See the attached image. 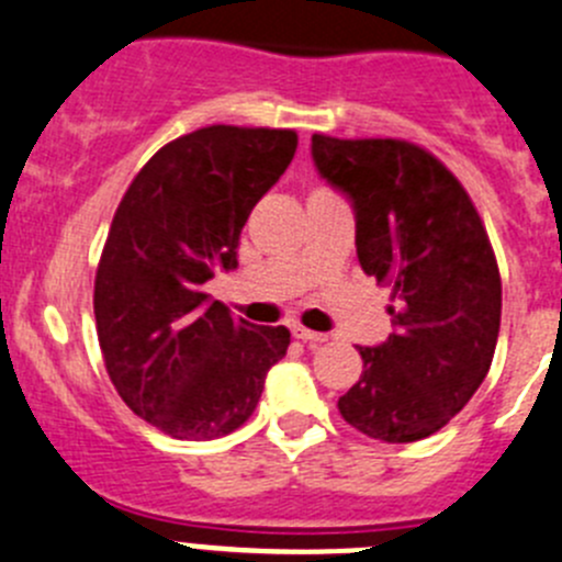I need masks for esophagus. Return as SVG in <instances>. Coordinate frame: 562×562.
Instances as JSON below:
<instances>
[{"mask_svg": "<svg viewBox=\"0 0 562 562\" xmlns=\"http://www.w3.org/2000/svg\"><path fill=\"white\" fill-rule=\"evenodd\" d=\"M292 336L301 341H306V345H323V341H328V334H319V330H308L303 328V325H292Z\"/></svg>", "mask_w": 562, "mask_h": 562, "instance_id": "esophagus-1", "label": "esophagus"}]
</instances>
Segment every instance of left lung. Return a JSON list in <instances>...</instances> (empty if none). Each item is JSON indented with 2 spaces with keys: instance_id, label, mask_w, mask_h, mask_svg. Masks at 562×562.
I'll return each mask as SVG.
<instances>
[{
  "instance_id": "8db88e82",
  "label": "left lung",
  "mask_w": 562,
  "mask_h": 562,
  "mask_svg": "<svg viewBox=\"0 0 562 562\" xmlns=\"http://www.w3.org/2000/svg\"><path fill=\"white\" fill-rule=\"evenodd\" d=\"M312 154L352 201L358 261L392 290L394 330L358 347L364 372L339 414L386 445L419 441L472 400L494 361L502 278L488 232L456 173L416 143L314 135Z\"/></svg>"
}]
</instances>
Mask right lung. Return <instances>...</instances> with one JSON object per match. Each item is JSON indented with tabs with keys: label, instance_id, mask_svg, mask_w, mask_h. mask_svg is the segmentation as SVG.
<instances>
[{
	"label": "right lung",
	"instance_id": "right-lung-1",
	"mask_svg": "<svg viewBox=\"0 0 562 562\" xmlns=\"http://www.w3.org/2000/svg\"><path fill=\"white\" fill-rule=\"evenodd\" d=\"M295 148V130L204 126L165 143L117 204L95 270V334L115 392L165 436L243 427L286 356L284 325L234 319L204 284L237 267L239 232Z\"/></svg>",
	"mask_w": 562,
	"mask_h": 562
}]
</instances>
